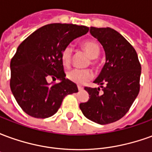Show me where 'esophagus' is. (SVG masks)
<instances>
[{
	"mask_svg": "<svg viewBox=\"0 0 152 152\" xmlns=\"http://www.w3.org/2000/svg\"><path fill=\"white\" fill-rule=\"evenodd\" d=\"M77 88H78V90H79V91H80V90H82V89H84L83 86H77Z\"/></svg>",
	"mask_w": 152,
	"mask_h": 152,
	"instance_id": "34e87169",
	"label": "esophagus"
}]
</instances>
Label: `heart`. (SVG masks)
I'll use <instances>...</instances> for the list:
<instances>
[{"label":"heart","mask_w":152,"mask_h":152,"mask_svg":"<svg viewBox=\"0 0 152 152\" xmlns=\"http://www.w3.org/2000/svg\"><path fill=\"white\" fill-rule=\"evenodd\" d=\"M82 47L86 52L88 53L90 58H95L99 56L100 53V47L99 44L94 40H86L82 43ZM72 48L70 45L66 46L61 53V61L63 65L65 67H69L72 63ZM92 65H94L96 62L93 59L90 61ZM67 79L76 83V84H84L92 77V72L89 69H72L66 73Z\"/></svg>","instance_id":"b5f03b06"}]
</instances>
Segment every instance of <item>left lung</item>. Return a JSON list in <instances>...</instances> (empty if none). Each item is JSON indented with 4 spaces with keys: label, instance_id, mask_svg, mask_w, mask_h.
Returning a JSON list of instances; mask_svg holds the SVG:
<instances>
[{
    "label": "left lung",
    "instance_id": "1",
    "mask_svg": "<svg viewBox=\"0 0 152 152\" xmlns=\"http://www.w3.org/2000/svg\"><path fill=\"white\" fill-rule=\"evenodd\" d=\"M89 32L102 44L106 63L94 81L101 89L85 87L89 99L80 103V108L90 121L110 124L123 117L137 98L140 90L141 64L134 47L115 30L90 27Z\"/></svg>",
    "mask_w": 152,
    "mask_h": 152
}]
</instances>
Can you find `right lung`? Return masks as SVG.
Instances as JSON below:
<instances>
[{"label": "right lung", "instance_id": "1", "mask_svg": "<svg viewBox=\"0 0 152 152\" xmlns=\"http://www.w3.org/2000/svg\"><path fill=\"white\" fill-rule=\"evenodd\" d=\"M88 31L86 26L51 23L35 31L18 45L10 62V85L23 112L35 118L50 117L66 95L78 92L76 84L65 78L61 53ZM50 77L60 82L50 84L47 81Z\"/></svg>", "mask_w": 152, "mask_h": 152}]
</instances>
